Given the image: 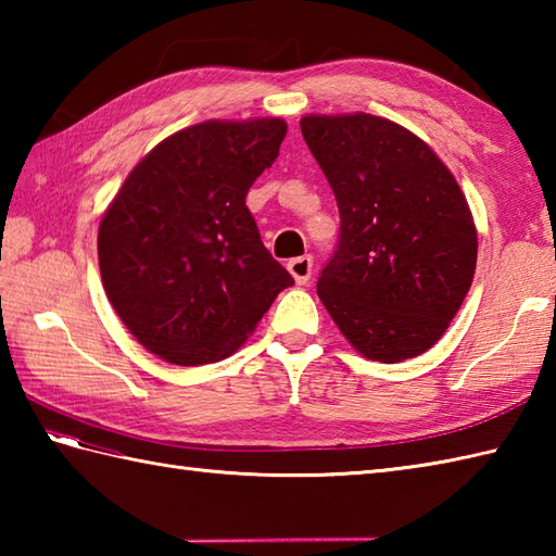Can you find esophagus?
<instances>
[{
    "label": "esophagus",
    "instance_id": "1",
    "mask_svg": "<svg viewBox=\"0 0 556 556\" xmlns=\"http://www.w3.org/2000/svg\"><path fill=\"white\" fill-rule=\"evenodd\" d=\"M287 267H289V271H291V277L296 279V285L303 287V285H308V281H311V275H313V257H311V255L293 257V260H289Z\"/></svg>",
    "mask_w": 556,
    "mask_h": 556
}]
</instances>
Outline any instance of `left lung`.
Segmentation results:
<instances>
[{"instance_id": "obj_1", "label": "left lung", "mask_w": 556, "mask_h": 556, "mask_svg": "<svg viewBox=\"0 0 556 556\" xmlns=\"http://www.w3.org/2000/svg\"><path fill=\"white\" fill-rule=\"evenodd\" d=\"M301 131L341 217L317 296L361 356H420L473 285L478 231L464 191L425 140L382 116L308 114Z\"/></svg>"}]
</instances>
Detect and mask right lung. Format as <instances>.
Returning a JSON list of instances; mask_svg holds the SVG:
<instances>
[{"mask_svg": "<svg viewBox=\"0 0 556 556\" xmlns=\"http://www.w3.org/2000/svg\"><path fill=\"white\" fill-rule=\"evenodd\" d=\"M285 136L287 122L269 116L188 126L152 148L104 210L102 287L150 353L174 365L227 358L293 285L245 207Z\"/></svg>", "mask_w": 556, "mask_h": 556, "instance_id": "1", "label": "right lung"}]
</instances>
